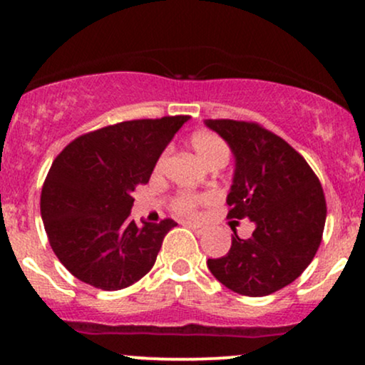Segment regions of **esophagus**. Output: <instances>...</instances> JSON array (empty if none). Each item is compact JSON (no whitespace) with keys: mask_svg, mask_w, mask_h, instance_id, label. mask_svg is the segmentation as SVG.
<instances>
[{"mask_svg":"<svg viewBox=\"0 0 365 365\" xmlns=\"http://www.w3.org/2000/svg\"><path fill=\"white\" fill-rule=\"evenodd\" d=\"M188 228L192 230V232L197 233V235H204V233L207 232V226L206 225H200V223H192V221H187L185 223Z\"/></svg>","mask_w":365,"mask_h":365,"instance_id":"obj_1","label":"esophagus"}]
</instances>
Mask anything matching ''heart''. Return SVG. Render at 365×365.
Segmentation results:
<instances>
[{
	"label": "heart",
	"mask_w": 365,
	"mask_h": 365,
	"mask_svg": "<svg viewBox=\"0 0 365 365\" xmlns=\"http://www.w3.org/2000/svg\"><path fill=\"white\" fill-rule=\"evenodd\" d=\"M190 148L194 149V153L197 154V158L204 163V165L209 166H223L230 158V149L226 145V142L221 139L220 135L212 132H195L194 135L190 137ZM163 163H165V158H161L156 165V171L161 170ZM207 197L206 195H195V194H180L173 199V207L175 212L178 215H192L195 212V209L200 206L202 202H206Z\"/></svg>",
	"instance_id": "obj_1"
}]
</instances>
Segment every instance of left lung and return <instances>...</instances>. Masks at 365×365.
<instances>
[{
	"label": "left lung",
	"instance_id": "left-lung-1",
	"mask_svg": "<svg viewBox=\"0 0 365 365\" xmlns=\"http://www.w3.org/2000/svg\"><path fill=\"white\" fill-rule=\"evenodd\" d=\"M232 149L235 173L226 197L228 217L250 220L252 237H232L228 254L207 259L220 283L264 297L295 282L319 249L326 200L319 178L282 137L257 123L206 120Z\"/></svg>",
	"mask_w": 365,
	"mask_h": 365
}]
</instances>
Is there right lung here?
I'll use <instances>...</instances> for the list:
<instances>
[{
  "mask_svg": "<svg viewBox=\"0 0 365 365\" xmlns=\"http://www.w3.org/2000/svg\"><path fill=\"white\" fill-rule=\"evenodd\" d=\"M188 116L132 120L77 137L54 159L41 192L49 245L81 282L121 290L156 262L173 220L137 226L133 190L145 185L159 156Z\"/></svg>",
  "mask_w": 365,
  "mask_h": 365,
  "instance_id": "add662e5",
  "label": "right lung"
}]
</instances>
